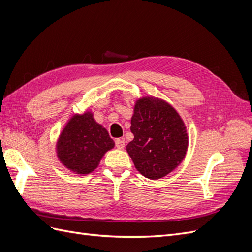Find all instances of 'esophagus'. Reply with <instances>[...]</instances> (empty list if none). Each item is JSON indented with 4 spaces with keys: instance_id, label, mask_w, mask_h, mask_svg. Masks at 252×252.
<instances>
[{
    "instance_id": "esophagus-1",
    "label": "esophagus",
    "mask_w": 252,
    "mask_h": 252,
    "mask_svg": "<svg viewBox=\"0 0 252 252\" xmlns=\"http://www.w3.org/2000/svg\"><path fill=\"white\" fill-rule=\"evenodd\" d=\"M116 147L118 149H123L125 147V141L123 139L116 140Z\"/></svg>"
}]
</instances>
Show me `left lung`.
<instances>
[{
	"instance_id": "left-lung-1",
	"label": "left lung",
	"mask_w": 252,
	"mask_h": 252,
	"mask_svg": "<svg viewBox=\"0 0 252 252\" xmlns=\"http://www.w3.org/2000/svg\"><path fill=\"white\" fill-rule=\"evenodd\" d=\"M126 146L134 167L145 178L158 180L172 172L187 154V127L171 104L156 96L135 100Z\"/></svg>"
}]
</instances>
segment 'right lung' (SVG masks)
Instances as JSON below:
<instances>
[{
    "label": "right lung",
    "mask_w": 252,
    "mask_h": 252,
    "mask_svg": "<svg viewBox=\"0 0 252 252\" xmlns=\"http://www.w3.org/2000/svg\"><path fill=\"white\" fill-rule=\"evenodd\" d=\"M114 142L103 125L85 110L74 113L66 122L56 144L57 158L66 169L74 174L86 175L97 168Z\"/></svg>",
    "instance_id": "obj_1"
}]
</instances>
